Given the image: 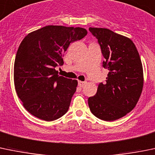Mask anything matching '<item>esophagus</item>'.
Returning <instances> with one entry per match:
<instances>
[{"instance_id":"1","label":"esophagus","mask_w":155,"mask_h":155,"mask_svg":"<svg viewBox=\"0 0 155 155\" xmlns=\"http://www.w3.org/2000/svg\"><path fill=\"white\" fill-rule=\"evenodd\" d=\"M86 84H87L86 81H78V86H79L80 87H83Z\"/></svg>"}]
</instances>
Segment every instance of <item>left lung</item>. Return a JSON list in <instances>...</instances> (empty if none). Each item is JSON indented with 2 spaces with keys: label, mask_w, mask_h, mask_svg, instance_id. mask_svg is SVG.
<instances>
[{
  "label": "left lung",
  "mask_w": 155,
  "mask_h": 155,
  "mask_svg": "<svg viewBox=\"0 0 155 155\" xmlns=\"http://www.w3.org/2000/svg\"><path fill=\"white\" fill-rule=\"evenodd\" d=\"M98 39L109 70L106 83H100L95 95L88 98L91 112L98 119L114 121L136 106L143 87V70L140 54L129 38L107 28H89Z\"/></svg>",
  "instance_id": "8db88e82"
}]
</instances>
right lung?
Masks as SVG:
<instances>
[{"mask_svg":"<svg viewBox=\"0 0 155 155\" xmlns=\"http://www.w3.org/2000/svg\"><path fill=\"white\" fill-rule=\"evenodd\" d=\"M87 34L82 28L49 25L27 35L14 64V84L25 109L45 121H54L68 111L78 81L58 75L63 53L70 43Z\"/></svg>","mask_w":155,"mask_h":155,"instance_id":"right-lung-1","label":"right lung"}]
</instances>
